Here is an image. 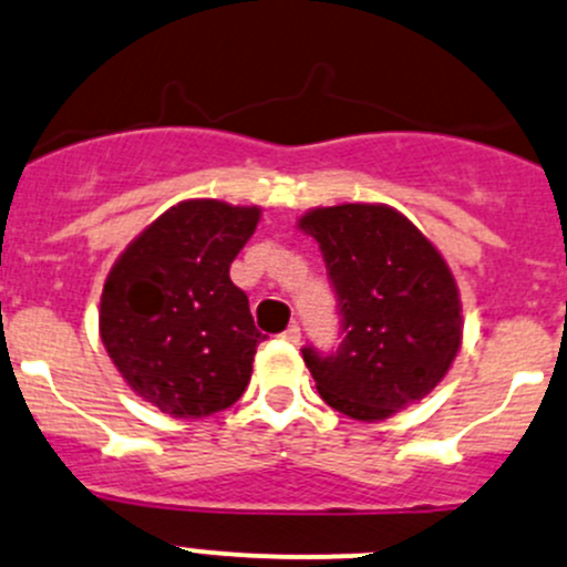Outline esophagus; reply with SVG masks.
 Segmentation results:
<instances>
[{"instance_id": "1", "label": "esophagus", "mask_w": 567, "mask_h": 567, "mask_svg": "<svg viewBox=\"0 0 567 567\" xmlns=\"http://www.w3.org/2000/svg\"><path fill=\"white\" fill-rule=\"evenodd\" d=\"M282 339H285V342H290V344H299L301 342V329H299V326H290V329L282 333Z\"/></svg>"}]
</instances>
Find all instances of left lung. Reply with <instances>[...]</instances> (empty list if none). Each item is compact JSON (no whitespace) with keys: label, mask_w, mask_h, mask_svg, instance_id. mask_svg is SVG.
<instances>
[{"label":"left lung","mask_w":567,"mask_h":567,"mask_svg":"<svg viewBox=\"0 0 567 567\" xmlns=\"http://www.w3.org/2000/svg\"><path fill=\"white\" fill-rule=\"evenodd\" d=\"M299 228L318 241L342 315L337 353L303 348L326 404L374 424L419 402L462 348V301L443 255L396 208H309Z\"/></svg>","instance_id":"1"}]
</instances>
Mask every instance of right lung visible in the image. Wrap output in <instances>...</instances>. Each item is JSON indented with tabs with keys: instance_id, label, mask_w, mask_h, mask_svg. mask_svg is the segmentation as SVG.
Masks as SVG:
<instances>
[{
	"instance_id": "add662e5",
	"label": "right lung",
	"mask_w": 567,
	"mask_h": 567,
	"mask_svg": "<svg viewBox=\"0 0 567 567\" xmlns=\"http://www.w3.org/2000/svg\"><path fill=\"white\" fill-rule=\"evenodd\" d=\"M258 206L182 200L127 244L100 296V339L143 402L174 419L228 410L252 378L255 329L230 264Z\"/></svg>"
}]
</instances>
